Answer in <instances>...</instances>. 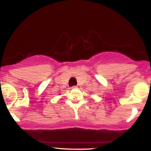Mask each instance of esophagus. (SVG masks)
<instances>
[{
  "label": "esophagus",
  "instance_id": "1",
  "mask_svg": "<svg viewBox=\"0 0 151 151\" xmlns=\"http://www.w3.org/2000/svg\"><path fill=\"white\" fill-rule=\"evenodd\" d=\"M74 89H80L81 88V86L80 85H77V86H73Z\"/></svg>",
  "mask_w": 151,
  "mask_h": 151
}]
</instances>
